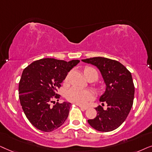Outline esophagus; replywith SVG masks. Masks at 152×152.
<instances>
[{
	"label": "esophagus",
	"mask_w": 152,
	"mask_h": 152,
	"mask_svg": "<svg viewBox=\"0 0 152 152\" xmlns=\"http://www.w3.org/2000/svg\"><path fill=\"white\" fill-rule=\"evenodd\" d=\"M79 107L80 108V109H81V110H87V109L88 108V107H86V106H79Z\"/></svg>",
	"instance_id": "esophagus-1"
}]
</instances>
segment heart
Segmentation results:
<instances>
[{"instance_id":"heart-1","label":"heart","mask_w":152,"mask_h":152,"mask_svg":"<svg viewBox=\"0 0 152 152\" xmlns=\"http://www.w3.org/2000/svg\"><path fill=\"white\" fill-rule=\"evenodd\" d=\"M91 72H95L96 73V78L98 75L96 70L91 67H86L84 69L85 75H88ZM68 80V77L65 78V81ZM65 97L69 102L74 103V104L83 106L90 101L92 100L94 98V94L90 90H83L76 87H73L66 91L65 93Z\"/></svg>"}]
</instances>
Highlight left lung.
<instances>
[{
  "instance_id": "1",
  "label": "left lung",
  "mask_w": 152,
  "mask_h": 152,
  "mask_svg": "<svg viewBox=\"0 0 152 152\" xmlns=\"http://www.w3.org/2000/svg\"><path fill=\"white\" fill-rule=\"evenodd\" d=\"M96 66L100 70L106 85L101 102L106 103V110L102 106L95 108L96 117L88 122L92 128L102 132H109L120 126L132 108L135 87L131 72L120 62L102 57L82 60Z\"/></svg>"
}]
</instances>
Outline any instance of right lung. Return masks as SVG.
Returning a JSON list of instances; mask_svg holds the SVG:
<instances>
[{
	"mask_svg": "<svg viewBox=\"0 0 152 152\" xmlns=\"http://www.w3.org/2000/svg\"><path fill=\"white\" fill-rule=\"evenodd\" d=\"M79 62L44 58L34 61L23 69L19 84L20 104L28 120L35 128L50 132L65 122L72 104L53 101H59L60 95L57 92L60 84ZM51 102L55 105L52 107Z\"/></svg>",
	"mask_w": 152,
	"mask_h": 152,
	"instance_id": "1",
	"label": "right lung"
}]
</instances>
